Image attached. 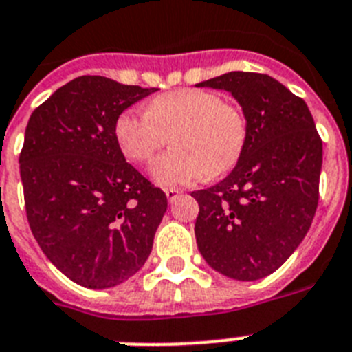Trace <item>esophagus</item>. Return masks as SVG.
Instances as JSON below:
<instances>
[{
  "instance_id": "esophagus-1",
  "label": "esophagus",
  "mask_w": 352,
  "mask_h": 352,
  "mask_svg": "<svg viewBox=\"0 0 352 352\" xmlns=\"http://www.w3.org/2000/svg\"><path fill=\"white\" fill-rule=\"evenodd\" d=\"M164 193H166V199L170 202L177 201V199H179V197L182 195V191L181 190H175V188H170V190H166V191H164Z\"/></svg>"
}]
</instances>
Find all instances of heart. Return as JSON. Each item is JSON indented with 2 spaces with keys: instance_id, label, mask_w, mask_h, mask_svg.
<instances>
[{
  "instance_id": "1",
  "label": "heart",
  "mask_w": 352,
  "mask_h": 352,
  "mask_svg": "<svg viewBox=\"0 0 352 352\" xmlns=\"http://www.w3.org/2000/svg\"><path fill=\"white\" fill-rule=\"evenodd\" d=\"M170 135L175 148L151 168L153 181L164 188L231 170L244 151L248 121L241 108L199 88L162 94L144 113L122 111L116 121L117 144L135 162H150Z\"/></svg>"
}]
</instances>
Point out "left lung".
<instances>
[{
	"mask_svg": "<svg viewBox=\"0 0 352 352\" xmlns=\"http://www.w3.org/2000/svg\"><path fill=\"white\" fill-rule=\"evenodd\" d=\"M197 87L242 107L248 139L219 184L193 191L197 245L215 271L251 282L276 271L304 241L318 206L322 139L304 99L273 77L228 72Z\"/></svg>",
	"mask_w": 352,
	"mask_h": 352,
	"instance_id": "1",
	"label": "left lung"
}]
</instances>
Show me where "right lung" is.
<instances>
[{"instance_id":"obj_1","label":"right lung","mask_w":352,"mask_h":352,"mask_svg":"<svg viewBox=\"0 0 352 352\" xmlns=\"http://www.w3.org/2000/svg\"><path fill=\"white\" fill-rule=\"evenodd\" d=\"M153 92L81 76L28 119L19 155L28 224L47 258L88 289L135 275L166 213L164 191L128 164L116 139L117 117Z\"/></svg>"}]
</instances>
